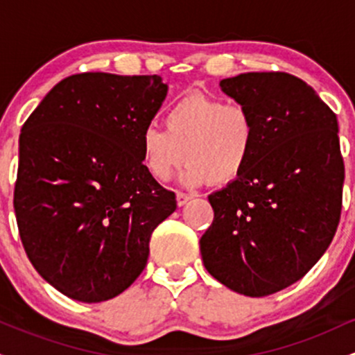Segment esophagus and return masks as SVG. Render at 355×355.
Here are the masks:
<instances>
[{
	"instance_id": "obj_1",
	"label": "esophagus",
	"mask_w": 355,
	"mask_h": 355,
	"mask_svg": "<svg viewBox=\"0 0 355 355\" xmlns=\"http://www.w3.org/2000/svg\"><path fill=\"white\" fill-rule=\"evenodd\" d=\"M190 198H191L190 193H183V191H177V203H178V207L185 205V203L189 202Z\"/></svg>"
}]
</instances>
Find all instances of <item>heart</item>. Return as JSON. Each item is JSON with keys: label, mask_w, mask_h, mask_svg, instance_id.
<instances>
[{"label": "heart", "mask_w": 355, "mask_h": 355, "mask_svg": "<svg viewBox=\"0 0 355 355\" xmlns=\"http://www.w3.org/2000/svg\"><path fill=\"white\" fill-rule=\"evenodd\" d=\"M164 125L165 130L148 125L140 133L141 162L150 177L160 182L168 180L185 158V182H234L250 164L259 138L247 105L200 93L175 101Z\"/></svg>", "instance_id": "obj_1"}]
</instances>
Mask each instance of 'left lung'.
Returning <instances> with one entry per match:
<instances>
[{"instance_id": "8db88e82", "label": "left lung", "mask_w": 355, "mask_h": 355, "mask_svg": "<svg viewBox=\"0 0 355 355\" xmlns=\"http://www.w3.org/2000/svg\"><path fill=\"white\" fill-rule=\"evenodd\" d=\"M254 113L259 138L243 173L209 195L200 239L211 277L248 297L300 280L331 245L342 210L344 158L337 116L312 87L282 71L220 81Z\"/></svg>"}]
</instances>
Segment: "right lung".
Segmentation results:
<instances>
[{"label": "right lung", "mask_w": 355, "mask_h": 355, "mask_svg": "<svg viewBox=\"0 0 355 355\" xmlns=\"http://www.w3.org/2000/svg\"><path fill=\"white\" fill-rule=\"evenodd\" d=\"M166 92L158 75L80 73L24 121L19 237L36 272L70 299L95 304L126 291L146 266L152 232L177 209L140 152Z\"/></svg>", "instance_id": "obj_1"}]
</instances>
